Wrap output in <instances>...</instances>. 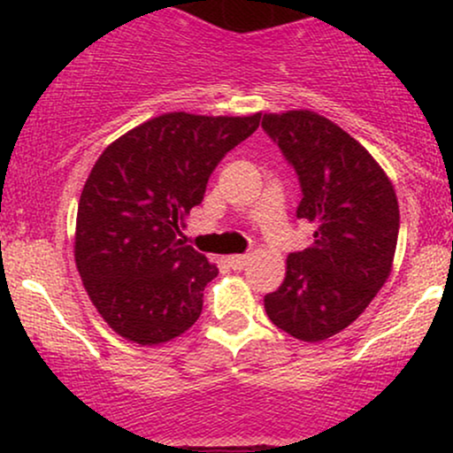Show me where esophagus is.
Returning <instances> with one entry per match:
<instances>
[{"instance_id":"obj_1","label":"esophagus","mask_w":453,"mask_h":453,"mask_svg":"<svg viewBox=\"0 0 453 453\" xmlns=\"http://www.w3.org/2000/svg\"><path fill=\"white\" fill-rule=\"evenodd\" d=\"M249 259H251L249 256H232V257H230V264H232V266L236 268V270H241V268L247 266Z\"/></svg>"}]
</instances>
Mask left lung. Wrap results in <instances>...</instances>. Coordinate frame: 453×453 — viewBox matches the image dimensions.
<instances>
[{
    "label": "left lung",
    "mask_w": 453,
    "mask_h": 453,
    "mask_svg": "<svg viewBox=\"0 0 453 453\" xmlns=\"http://www.w3.org/2000/svg\"><path fill=\"white\" fill-rule=\"evenodd\" d=\"M262 127L298 174L296 215L315 223L313 244L289 253L283 283L264 306L294 339L326 341L364 313L392 273L396 191L375 157L321 114H264Z\"/></svg>",
    "instance_id": "obj_1"
}]
</instances>
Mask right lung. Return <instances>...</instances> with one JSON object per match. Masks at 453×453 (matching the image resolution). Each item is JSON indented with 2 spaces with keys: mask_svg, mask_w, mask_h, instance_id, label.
Segmentation results:
<instances>
[{
  "mask_svg": "<svg viewBox=\"0 0 453 453\" xmlns=\"http://www.w3.org/2000/svg\"><path fill=\"white\" fill-rule=\"evenodd\" d=\"M259 119L165 112L96 161L78 202L76 268L97 313L126 341L159 345L197 321L219 270L180 241V227L217 164Z\"/></svg>",
  "mask_w": 453,
  "mask_h": 453,
  "instance_id": "right-lung-1",
  "label": "right lung"
}]
</instances>
